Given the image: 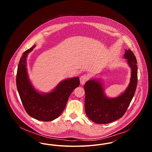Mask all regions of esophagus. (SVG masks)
Listing matches in <instances>:
<instances>
[{
  "label": "esophagus",
  "mask_w": 152,
  "mask_h": 152,
  "mask_svg": "<svg viewBox=\"0 0 152 152\" xmlns=\"http://www.w3.org/2000/svg\"><path fill=\"white\" fill-rule=\"evenodd\" d=\"M89 79V76L88 75H82L80 78V83L81 84L83 85L85 84V83Z\"/></svg>",
  "instance_id": "34e87169"
}]
</instances>
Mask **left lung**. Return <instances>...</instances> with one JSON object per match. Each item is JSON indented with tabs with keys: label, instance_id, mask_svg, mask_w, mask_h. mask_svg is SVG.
<instances>
[{
	"label": "left lung",
	"instance_id": "obj_1",
	"mask_svg": "<svg viewBox=\"0 0 152 152\" xmlns=\"http://www.w3.org/2000/svg\"><path fill=\"white\" fill-rule=\"evenodd\" d=\"M124 57L127 59L131 69V77L128 86L122 94L116 97H108L100 79L89 80L84 86L86 113L94 123L108 124L120 118L133 97L137 84V60L130 50H125Z\"/></svg>",
	"mask_w": 152,
	"mask_h": 152
}]
</instances>
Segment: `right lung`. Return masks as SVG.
Listing matches in <instances>:
<instances>
[{
	"label": "right lung",
	"mask_w": 152,
	"mask_h": 152,
	"mask_svg": "<svg viewBox=\"0 0 152 152\" xmlns=\"http://www.w3.org/2000/svg\"><path fill=\"white\" fill-rule=\"evenodd\" d=\"M35 47L33 45L20 58L16 74V87L22 104L29 116L43 121H51L60 116L73 91L80 85L79 77L64 80L50 92H38L29 80L27 57Z\"/></svg>",
	"instance_id": "add662e5"
}]
</instances>
